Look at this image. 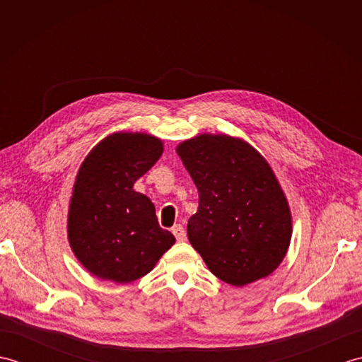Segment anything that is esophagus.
<instances>
[{"instance_id":"1","label":"esophagus","mask_w":362,"mask_h":362,"mask_svg":"<svg viewBox=\"0 0 362 362\" xmlns=\"http://www.w3.org/2000/svg\"><path fill=\"white\" fill-rule=\"evenodd\" d=\"M173 233L175 236L177 241H187V233H185V228H183L180 224H177L173 227Z\"/></svg>"}]
</instances>
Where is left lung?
<instances>
[{"instance_id":"left-lung-1","label":"left lung","mask_w":362,"mask_h":362,"mask_svg":"<svg viewBox=\"0 0 362 362\" xmlns=\"http://www.w3.org/2000/svg\"><path fill=\"white\" fill-rule=\"evenodd\" d=\"M199 191L188 238L210 271L244 286L274 272L291 241V211L272 168L243 140L199 135L177 146Z\"/></svg>"}]
</instances>
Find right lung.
Returning <instances> with one entry per match:
<instances>
[{
	"label": "right lung",
	"mask_w": 362,
	"mask_h": 362,
	"mask_svg": "<svg viewBox=\"0 0 362 362\" xmlns=\"http://www.w3.org/2000/svg\"><path fill=\"white\" fill-rule=\"evenodd\" d=\"M161 152L156 136L121 132L107 136L83 160L68 213V240L98 279H141L175 243L158 226L151 199L134 189Z\"/></svg>",
	"instance_id": "1"
}]
</instances>
